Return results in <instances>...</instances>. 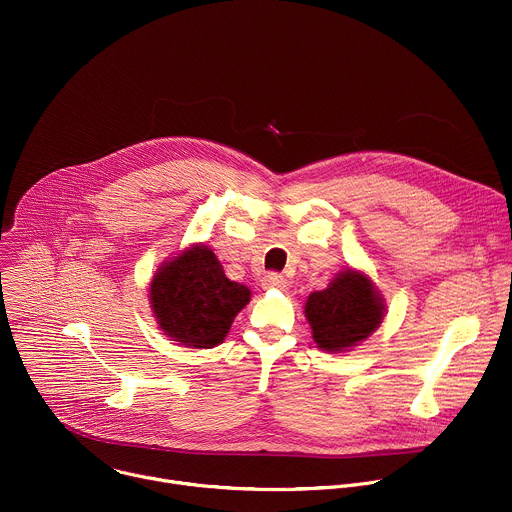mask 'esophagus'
I'll return each instance as SVG.
<instances>
[{"label":"esophagus","mask_w":512,"mask_h":512,"mask_svg":"<svg viewBox=\"0 0 512 512\" xmlns=\"http://www.w3.org/2000/svg\"><path fill=\"white\" fill-rule=\"evenodd\" d=\"M262 286H264V288H284V286H286V280H284V276L272 272V274L264 276Z\"/></svg>","instance_id":"esophagus-1"}]
</instances>
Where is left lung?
I'll list each match as a JSON object with an SVG mask.
<instances>
[{
	"label": "left lung",
	"instance_id": "8db88e82",
	"mask_svg": "<svg viewBox=\"0 0 512 512\" xmlns=\"http://www.w3.org/2000/svg\"><path fill=\"white\" fill-rule=\"evenodd\" d=\"M384 310L372 280L350 268L340 272L328 288L312 292L304 306L316 346L332 354L366 340L380 326Z\"/></svg>",
	"mask_w": 512,
	"mask_h": 512
}]
</instances>
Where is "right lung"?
<instances>
[{"label": "right lung", "mask_w": 512, "mask_h": 512, "mask_svg": "<svg viewBox=\"0 0 512 512\" xmlns=\"http://www.w3.org/2000/svg\"><path fill=\"white\" fill-rule=\"evenodd\" d=\"M248 302L250 290L226 278L206 244L164 262L150 284V304L160 328L192 348L220 344Z\"/></svg>", "instance_id": "1"}]
</instances>
